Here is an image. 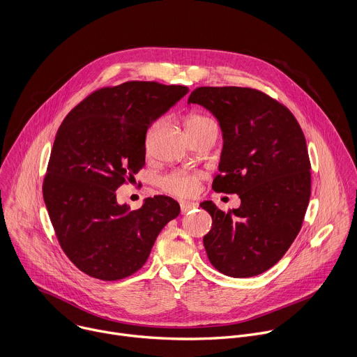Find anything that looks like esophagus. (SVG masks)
Segmentation results:
<instances>
[{
    "instance_id": "esophagus-1",
    "label": "esophagus",
    "mask_w": 357,
    "mask_h": 357,
    "mask_svg": "<svg viewBox=\"0 0 357 357\" xmlns=\"http://www.w3.org/2000/svg\"><path fill=\"white\" fill-rule=\"evenodd\" d=\"M195 208H196V203H193V202H182L181 203V212H182V215L189 213Z\"/></svg>"
}]
</instances>
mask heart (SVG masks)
<instances>
[{
    "label": "heart",
    "mask_w": 357,
    "mask_h": 357,
    "mask_svg": "<svg viewBox=\"0 0 357 357\" xmlns=\"http://www.w3.org/2000/svg\"><path fill=\"white\" fill-rule=\"evenodd\" d=\"M208 123H212V120L195 114L188 119L186 126L188 128H190V127H199ZM197 183H199V175L190 174V172H174L171 175L164 176L161 181V185L167 192L178 196L193 195L197 190Z\"/></svg>",
    "instance_id": "1"
}]
</instances>
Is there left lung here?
Returning a JSON list of instances; mask_svg holds the SVG:
<instances>
[{"label": "left lung", "mask_w": 357, "mask_h": 357, "mask_svg": "<svg viewBox=\"0 0 357 357\" xmlns=\"http://www.w3.org/2000/svg\"><path fill=\"white\" fill-rule=\"evenodd\" d=\"M188 105L205 107L222 130L213 189L241 200L229 213L211 200L200 203L212 216L203 237L208 259L233 278L259 275L282 259L301 230L311 196L307 141L292 113L259 90L197 87Z\"/></svg>", "instance_id": "left-lung-1"}]
</instances>
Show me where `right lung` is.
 Returning <instances> with one entry per match:
<instances>
[{
    "mask_svg": "<svg viewBox=\"0 0 357 357\" xmlns=\"http://www.w3.org/2000/svg\"><path fill=\"white\" fill-rule=\"evenodd\" d=\"M189 91L126 82L100 89L61 124L43 181V200L62 250L83 273L116 281L137 273L181 208L168 196L120 205L116 190L145 164V135Z\"/></svg>",
    "mask_w": 357,
    "mask_h": 357,
    "instance_id": "add662e5",
    "label": "right lung"
}]
</instances>
